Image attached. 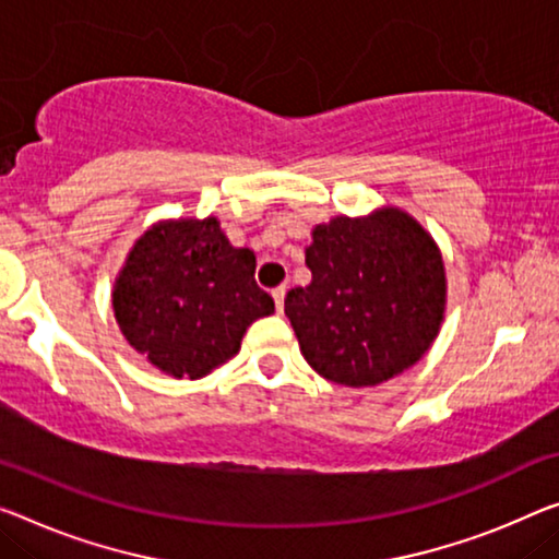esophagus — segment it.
Returning a JSON list of instances; mask_svg holds the SVG:
<instances>
[{"mask_svg":"<svg viewBox=\"0 0 559 559\" xmlns=\"http://www.w3.org/2000/svg\"><path fill=\"white\" fill-rule=\"evenodd\" d=\"M285 295H287V287L280 285L272 289V297H274V305H277V312H282L285 309Z\"/></svg>","mask_w":559,"mask_h":559,"instance_id":"esophagus-1","label":"esophagus"}]
</instances>
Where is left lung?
<instances>
[{
  "label": "left lung",
  "mask_w": 559,
  "mask_h": 559,
  "mask_svg": "<svg viewBox=\"0 0 559 559\" xmlns=\"http://www.w3.org/2000/svg\"><path fill=\"white\" fill-rule=\"evenodd\" d=\"M305 264L312 282L287 292L285 314L324 380L372 388L415 365L440 332L442 257L409 214L317 225Z\"/></svg>",
  "instance_id": "1"
}]
</instances>
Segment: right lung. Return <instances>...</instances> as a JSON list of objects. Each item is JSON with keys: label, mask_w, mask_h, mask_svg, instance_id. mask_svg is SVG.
Wrapping results in <instances>:
<instances>
[{"label": "right lung", "mask_w": 559, "mask_h": 559, "mask_svg": "<svg viewBox=\"0 0 559 559\" xmlns=\"http://www.w3.org/2000/svg\"><path fill=\"white\" fill-rule=\"evenodd\" d=\"M111 307L127 342L162 372L207 374L237 355L247 328L274 312L254 282V254L237 250L219 222H159L136 239Z\"/></svg>", "instance_id": "add662e5"}]
</instances>
